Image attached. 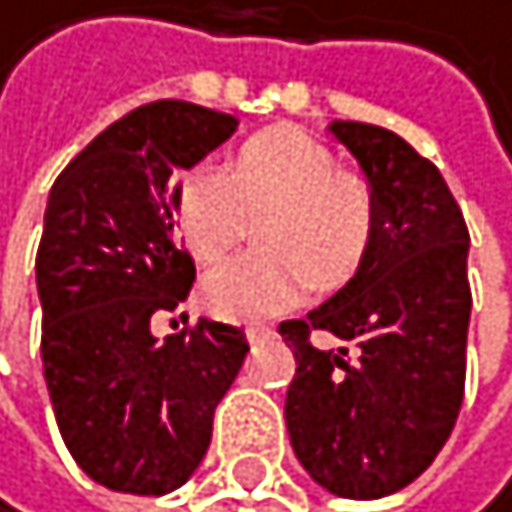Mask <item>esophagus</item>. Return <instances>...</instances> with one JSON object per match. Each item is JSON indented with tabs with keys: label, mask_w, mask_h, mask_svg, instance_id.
<instances>
[{
	"label": "esophagus",
	"mask_w": 512,
	"mask_h": 512,
	"mask_svg": "<svg viewBox=\"0 0 512 512\" xmlns=\"http://www.w3.org/2000/svg\"><path fill=\"white\" fill-rule=\"evenodd\" d=\"M248 342L258 345V342H267V338H274V326H264V322H251V326L245 329Z\"/></svg>",
	"instance_id": "esophagus-1"
}]
</instances>
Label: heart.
I'll use <instances>...</instances> for the list:
<instances>
[{
    "label": "heart",
    "mask_w": 512,
    "mask_h": 512,
    "mask_svg": "<svg viewBox=\"0 0 512 512\" xmlns=\"http://www.w3.org/2000/svg\"><path fill=\"white\" fill-rule=\"evenodd\" d=\"M261 245L222 264L203 283V300L225 319H264L313 290H338L371 251L377 203L371 183L342 170L335 154L300 128H264L232 157L229 170H190L174 199L183 245L216 264L248 235Z\"/></svg>",
    "instance_id": "obj_1"
}]
</instances>
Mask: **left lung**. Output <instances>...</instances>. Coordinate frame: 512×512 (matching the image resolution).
Segmentation results:
<instances>
[{
    "label": "left lung",
    "mask_w": 512,
    "mask_h": 512,
    "mask_svg": "<svg viewBox=\"0 0 512 512\" xmlns=\"http://www.w3.org/2000/svg\"><path fill=\"white\" fill-rule=\"evenodd\" d=\"M329 135L371 183L377 225L361 271L306 319L280 322L296 358L283 413L309 478L377 500L413 484L458 419L471 238L439 167L400 135L368 122H329ZM313 331L352 348L319 352Z\"/></svg>",
    "instance_id": "8db88e82"
}]
</instances>
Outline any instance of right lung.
Listing matches in <instances>:
<instances>
[{"mask_svg":"<svg viewBox=\"0 0 512 512\" xmlns=\"http://www.w3.org/2000/svg\"><path fill=\"white\" fill-rule=\"evenodd\" d=\"M235 128L193 102H148L89 141L47 196L34 261L44 381L70 455L109 490L161 497L190 481L248 355L245 332L209 319L154 335L196 280L174 232L177 174Z\"/></svg>","mask_w":512,"mask_h":512,"instance_id":"obj_1","label":"right lung"}]
</instances>
